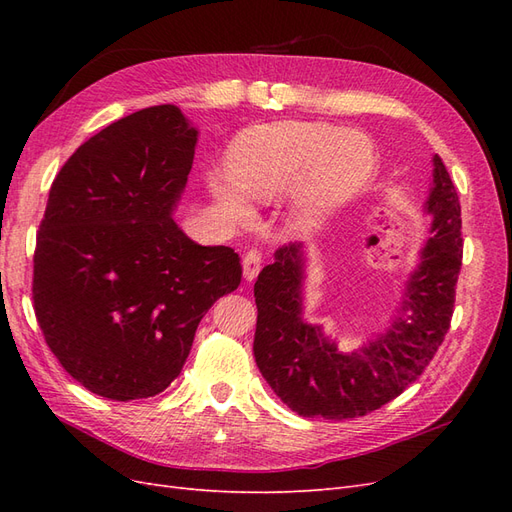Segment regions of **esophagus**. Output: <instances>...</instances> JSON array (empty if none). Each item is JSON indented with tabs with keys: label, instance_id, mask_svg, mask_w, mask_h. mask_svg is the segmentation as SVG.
Segmentation results:
<instances>
[{
	"label": "esophagus",
	"instance_id": "1",
	"mask_svg": "<svg viewBox=\"0 0 512 512\" xmlns=\"http://www.w3.org/2000/svg\"><path fill=\"white\" fill-rule=\"evenodd\" d=\"M260 265H262V256H260L258 250L245 252V256H243V277L247 282L256 280L258 273H260Z\"/></svg>",
	"mask_w": 512,
	"mask_h": 512
}]
</instances>
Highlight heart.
<instances>
[{
  "instance_id": "heart-1",
  "label": "heart",
  "mask_w": 512,
  "mask_h": 512,
  "mask_svg": "<svg viewBox=\"0 0 512 512\" xmlns=\"http://www.w3.org/2000/svg\"><path fill=\"white\" fill-rule=\"evenodd\" d=\"M371 138L318 121H275L243 130L228 151V175L209 173L207 188L222 220L243 224L252 203L292 190L290 226L312 235L365 192L378 173Z\"/></svg>"
}]
</instances>
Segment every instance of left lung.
I'll use <instances>...</instances> for the list:
<instances>
[{"mask_svg": "<svg viewBox=\"0 0 512 512\" xmlns=\"http://www.w3.org/2000/svg\"><path fill=\"white\" fill-rule=\"evenodd\" d=\"M425 211L429 239L397 316L386 333L356 352H339L320 324L303 320L301 243L280 247L273 265L260 271L254 284L256 365L292 412L331 421L365 416L404 393L442 346L453 318L463 239L459 196L440 156H433Z\"/></svg>", "mask_w": 512, "mask_h": 512, "instance_id": "left-lung-1", "label": "left lung"}]
</instances>
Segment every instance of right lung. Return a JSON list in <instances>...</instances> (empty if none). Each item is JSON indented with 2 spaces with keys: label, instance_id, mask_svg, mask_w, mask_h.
Here are the masks:
<instances>
[{
  "label": "right lung",
  "instance_id": "add662e5",
  "mask_svg": "<svg viewBox=\"0 0 512 512\" xmlns=\"http://www.w3.org/2000/svg\"><path fill=\"white\" fill-rule=\"evenodd\" d=\"M196 141L177 106H149L91 136L51 185L36 318L61 367L100 397L162 393L198 322L241 284L235 250L198 245L173 220Z\"/></svg>",
  "mask_w": 512,
  "mask_h": 512
}]
</instances>
